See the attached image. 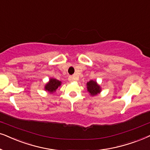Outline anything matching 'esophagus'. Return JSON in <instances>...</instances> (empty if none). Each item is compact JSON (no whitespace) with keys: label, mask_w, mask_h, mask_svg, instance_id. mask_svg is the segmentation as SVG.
I'll list each match as a JSON object with an SVG mask.
<instances>
[{"label":"esophagus","mask_w":150,"mask_h":150,"mask_svg":"<svg viewBox=\"0 0 150 150\" xmlns=\"http://www.w3.org/2000/svg\"><path fill=\"white\" fill-rule=\"evenodd\" d=\"M74 80H75V79L73 76H69L68 77V81H69V82H72V81H74Z\"/></svg>","instance_id":"obj_1"}]
</instances>
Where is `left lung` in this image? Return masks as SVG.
Masks as SVG:
<instances>
[{
  "label": "left lung",
  "mask_w": 150,
  "mask_h": 150,
  "mask_svg": "<svg viewBox=\"0 0 150 150\" xmlns=\"http://www.w3.org/2000/svg\"><path fill=\"white\" fill-rule=\"evenodd\" d=\"M87 89L91 96H96L101 92V87L96 81L91 80L87 83Z\"/></svg>",
  "instance_id": "1"
}]
</instances>
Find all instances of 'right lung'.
Wrapping results in <instances>:
<instances>
[{"instance_id": "right-lung-1", "label": "right lung", "mask_w": 150, "mask_h": 150, "mask_svg": "<svg viewBox=\"0 0 150 150\" xmlns=\"http://www.w3.org/2000/svg\"><path fill=\"white\" fill-rule=\"evenodd\" d=\"M62 82L56 79H50L48 82L45 86V91H47L50 93L55 92L58 87L61 85Z\"/></svg>"}]
</instances>
